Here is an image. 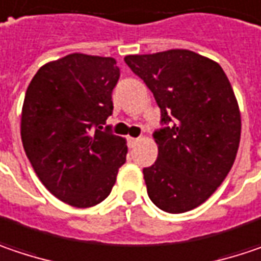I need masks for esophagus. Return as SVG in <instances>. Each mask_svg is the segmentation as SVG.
<instances>
[{"instance_id":"1","label":"esophagus","mask_w":261,"mask_h":261,"mask_svg":"<svg viewBox=\"0 0 261 261\" xmlns=\"http://www.w3.org/2000/svg\"><path fill=\"white\" fill-rule=\"evenodd\" d=\"M137 142H139V139H136V137H128V139H127V145H128V147H134Z\"/></svg>"}]
</instances>
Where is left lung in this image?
Segmentation results:
<instances>
[{"label":"left lung","instance_id":"obj_1","mask_svg":"<svg viewBox=\"0 0 261 261\" xmlns=\"http://www.w3.org/2000/svg\"><path fill=\"white\" fill-rule=\"evenodd\" d=\"M161 109L158 158L143 168L150 201L186 213L216 192L230 171L241 139L237 99L222 66L189 50L125 56Z\"/></svg>","mask_w":261,"mask_h":261}]
</instances>
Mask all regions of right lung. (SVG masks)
<instances>
[{
    "label": "right lung",
    "mask_w": 261,
    "mask_h": 261,
    "mask_svg": "<svg viewBox=\"0 0 261 261\" xmlns=\"http://www.w3.org/2000/svg\"><path fill=\"white\" fill-rule=\"evenodd\" d=\"M118 80L115 59L75 53L44 65L26 90V156L42 185L72 207L106 199L125 162V140L104 127Z\"/></svg>",
    "instance_id": "right-lung-1"
}]
</instances>
